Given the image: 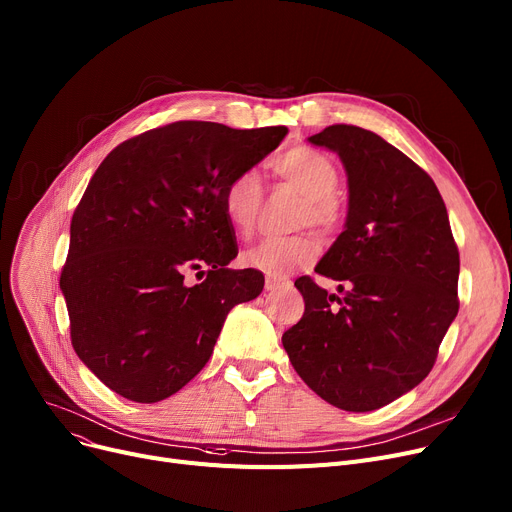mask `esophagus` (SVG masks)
Listing matches in <instances>:
<instances>
[{"label": "esophagus", "mask_w": 512, "mask_h": 512, "mask_svg": "<svg viewBox=\"0 0 512 512\" xmlns=\"http://www.w3.org/2000/svg\"><path fill=\"white\" fill-rule=\"evenodd\" d=\"M282 284H284V282H282V280H278V278H267V280H265V290L274 292V290H278Z\"/></svg>", "instance_id": "34e87169"}]
</instances>
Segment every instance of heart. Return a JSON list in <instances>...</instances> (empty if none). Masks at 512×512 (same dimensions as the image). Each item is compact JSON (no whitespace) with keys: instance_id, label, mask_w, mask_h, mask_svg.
I'll return each instance as SVG.
<instances>
[{"instance_id":"obj_1","label":"heart","mask_w":512,"mask_h":512,"mask_svg":"<svg viewBox=\"0 0 512 512\" xmlns=\"http://www.w3.org/2000/svg\"><path fill=\"white\" fill-rule=\"evenodd\" d=\"M276 176L303 193L294 218V228L315 226L321 234L332 236L342 224V211L336 199L340 172L336 161L313 147H294L272 164ZM263 203V184L255 170L236 172L222 191L226 222L238 236H251ZM321 253L317 236L311 232L286 238H263L242 255V263L265 276L282 278L294 270L311 265Z\"/></svg>"}]
</instances>
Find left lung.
<instances>
[{
  "label": "left lung",
  "instance_id": "left-lung-1",
  "mask_svg": "<svg viewBox=\"0 0 512 512\" xmlns=\"http://www.w3.org/2000/svg\"><path fill=\"white\" fill-rule=\"evenodd\" d=\"M313 145L348 174L346 228L297 286L305 313L282 336L292 367L330 405L365 413L413 390L432 371L459 313V247L434 180L378 134L332 124Z\"/></svg>",
  "mask_w": 512,
  "mask_h": 512
}]
</instances>
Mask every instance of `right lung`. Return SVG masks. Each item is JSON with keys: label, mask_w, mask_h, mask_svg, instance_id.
Segmentation results:
<instances>
[{"label": "right lung", "mask_w": 512, "mask_h": 512, "mask_svg": "<svg viewBox=\"0 0 512 512\" xmlns=\"http://www.w3.org/2000/svg\"><path fill=\"white\" fill-rule=\"evenodd\" d=\"M286 126L236 130L180 120L120 143L74 209L60 274L78 359L116 394L157 402L209 361L228 311L259 297L238 255L226 182L251 170ZM197 271L204 282L186 285Z\"/></svg>", "instance_id": "add662e5"}]
</instances>
